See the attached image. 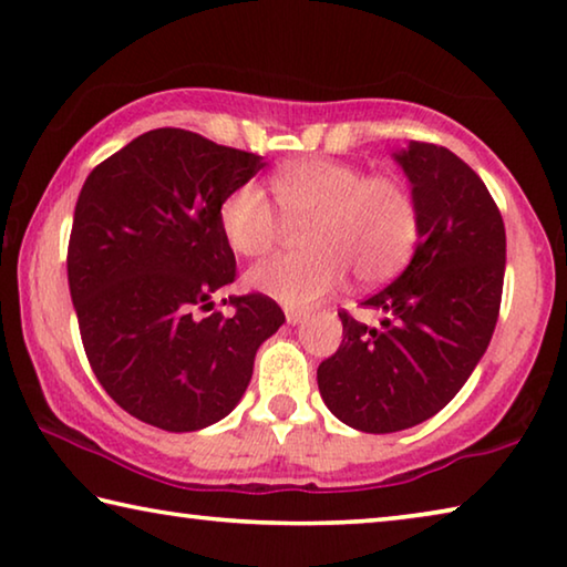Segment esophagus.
<instances>
[{"label":"esophagus","mask_w":567,"mask_h":567,"mask_svg":"<svg viewBox=\"0 0 567 567\" xmlns=\"http://www.w3.org/2000/svg\"><path fill=\"white\" fill-rule=\"evenodd\" d=\"M285 318H287V324H300L307 318V315L302 310H295V307H287Z\"/></svg>","instance_id":"34e87169"}]
</instances>
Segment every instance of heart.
Here are the masks:
<instances>
[{"mask_svg":"<svg viewBox=\"0 0 567 567\" xmlns=\"http://www.w3.org/2000/svg\"><path fill=\"white\" fill-rule=\"evenodd\" d=\"M277 207L287 219H310L297 255H277L247 272L249 290L287 307H307L338 290L350 267L362 282L385 280L410 260L420 213L405 182L368 177L348 162L302 157L270 177ZM262 185L247 179L225 195L219 229L237 255L270 252L282 217Z\"/></svg>","mask_w":567,"mask_h":567,"instance_id":"heart-1","label":"heart"}]
</instances>
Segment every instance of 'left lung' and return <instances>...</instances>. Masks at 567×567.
<instances>
[{
    "label": "left lung",
    "instance_id": "left-lung-1",
    "mask_svg": "<svg viewBox=\"0 0 567 567\" xmlns=\"http://www.w3.org/2000/svg\"><path fill=\"white\" fill-rule=\"evenodd\" d=\"M417 203L410 265L362 305L382 328L342 320V344L318 368L324 405L362 433H398L443 410L491 344L501 312L505 225L491 192L445 147L392 155Z\"/></svg>",
    "mask_w": 567,
    "mask_h": 567
}]
</instances>
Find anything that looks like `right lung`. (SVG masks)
Segmentation results:
<instances>
[{
  "instance_id": "1",
  "label": "right lung",
  "mask_w": 567,
  "mask_h": 567,
  "mask_svg": "<svg viewBox=\"0 0 567 567\" xmlns=\"http://www.w3.org/2000/svg\"><path fill=\"white\" fill-rule=\"evenodd\" d=\"M267 162L162 127L90 172L66 252L82 344L107 395L147 425L192 433L243 400L257 348L285 312L265 295H213L235 280L217 209Z\"/></svg>"
}]
</instances>
